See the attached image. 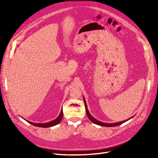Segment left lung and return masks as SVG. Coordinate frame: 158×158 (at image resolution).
I'll use <instances>...</instances> for the list:
<instances>
[{
	"label": "left lung",
	"instance_id": "obj_1",
	"mask_svg": "<svg viewBox=\"0 0 158 158\" xmlns=\"http://www.w3.org/2000/svg\"><path fill=\"white\" fill-rule=\"evenodd\" d=\"M84 105H85V112H86L87 115H88V118H89V120H90L91 121H92V123H94V124H96V125H98L103 126V127H116V126H118V125H121V124H123V123H125V122L127 121V120H126V121H121V122H119V123H110V124H109V123H105L100 122V121L96 120V119H95V118H94L92 115H91V114L89 113V111L88 110L87 106H86V103H85V100L84 98ZM132 117H131V118H132ZM131 118H128V120H129V119H131ZM128 120H127V121H128Z\"/></svg>",
	"mask_w": 158,
	"mask_h": 158
}]
</instances>
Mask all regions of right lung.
I'll return each mask as SVG.
<instances>
[{"label":"right lung","mask_w":158,"mask_h":158,"mask_svg":"<svg viewBox=\"0 0 158 158\" xmlns=\"http://www.w3.org/2000/svg\"><path fill=\"white\" fill-rule=\"evenodd\" d=\"M63 110L60 111V113L59 114V116L57 117L56 119H55L54 121H51L49 123H33L31 122H29L28 123L31 124L33 126H35V127H43V128H47V127H51L52 126H55L57 124H59L60 121L62 120V118H63Z\"/></svg>","instance_id":"add662e5"}]
</instances>
